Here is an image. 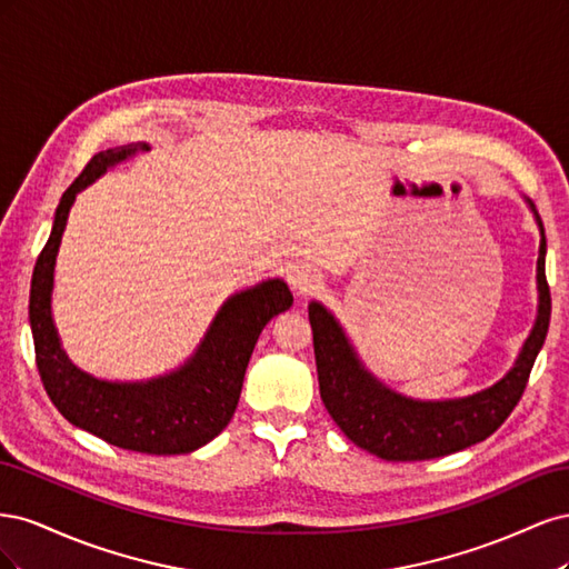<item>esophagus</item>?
Segmentation results:
<instances>
[{
    "label": "esophagus",
    "mask_w": 569,
    "mask_h": 569,
    "mask_svg": "<svg viewBox=\"0 0 569 569\" xmlns=\"http://www.w3.org/2000/svg\"><path fill=\"white\" fill-rule=\"evenodd\" d=\"M289 282H291V287H295L297 295H301V297L311 295V291H313V289H318V284H320L318 274H313L311 270L303 268V266H297L295 270H291V274H289Z\"/></svg>",
    "instance_id": "34e87169"
}]
</instances>
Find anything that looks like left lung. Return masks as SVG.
I'll return each mask as SVG.
<instances>
[{"instance_id":"8db88e82","label":"left lung","mask_w":569,"mask_h":569,"mask_svg":"<svg viewBox=\"0 0 569 569\" xmlns=\"http://www.w3.org/2000/svg\"><path fill=\"white\" fill-rule=\"evenodd\" d=\"M531 211L533 203L529 201ZM537 216V211H533ZM537 261L539 313L510 372L493 387L465 399L416 401L391 391L360 363L335 316L318 301L308 306L320 399L339 429L360 449L385 460H429L485 441L520 403L550 322V289L546 282V237L541 218Z\"/></svg>"}]
</instances>
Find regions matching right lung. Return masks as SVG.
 <instances>
[{
  "mask_svg": "<svg viewBox=\"0 0 569 569\" xmlns=\"http://www.w3.org/2000/svg\"><path fill=\"white\" fill-rule=\"evenodd\" d=\"M137 151H149V147L128 144L94 153L63 192L51 234L32 270L30 330L42 385L68 422L118 449L151 456L192 453L228 427L258 335L268 320L287 311L295 297L282 280L239 291L220 306L194 356L157 380L107 382L78 370L63 353L51 320V287L61 234L80 189Z\"/></svg>",
  "mask_w": 569,
  "mask_h": 569,
  "instance_id": "add662e5",
  "label": "right lung"
}]
</instances>
